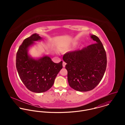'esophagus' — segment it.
<instances>
[{
  "label": "esophagus",
  "mask_w": 125,
  "mask_h": 125,
  "mask_svg": "<svg viewBox=\"0 0 125 125\" xmlns=\"http://www.w3.org/2000/svg\"><path fill=\"white\" fill-rule=\"evenodd\" d=\"M66 64V63L65 62H63V67H65Z\"/></svg>",
  "instance_id": "1"
}]
</instances>
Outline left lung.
I'll return each mask as SVG.
<instances>
[{
	"mask_svg": "<svg viewBox=\"0 0 125 125\" xmlns=\"http://www.w3.org/2000/svg\"><path fill=\"white\" fill-rule=\"evenodd\" d=\"M90 37L94 44L65 53L63 57L66 63L69 85L79 92H87L95 88L105 73L107 58L103 45L95 35Z\"/></svg>",
	"mask_w": 125,
	"mask_h": 125,
	"instance_id": "obj_1",
	"label": "left lung"
}]
</instances>
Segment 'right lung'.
Instances as JSON below:
<instances>
[{
  "instance_id": "obj_1",
  "label": "right lung",
  "mask_w": 125,
  "mask_h": 125,
  "mask_svg": "<svg viewBox=\"0 0 125 125\" xmlns=\"http://www.w3.org/2000/svg\"><path fill=\"white\" fill-rule=\"evenodd\" d=\"M42 39L39 34H32L24 40L16 55V68L20 79L29 90L37 93L50 89L63 68L62 61L55 63L47 55L36 58L29 54V48L35 42Z\"/></svg>"
}]
</instances>
